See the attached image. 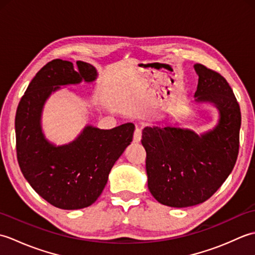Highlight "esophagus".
I'll return each mask as SVG.
<instances>
[{"mask_svg": "<svg viewBox=\"0 0 255 255\" xmlns=\"http://www.w3.org/2000/svg\"><path fill=\"white\" fill-rule=\"evenodd\" d=\"M141 141V129L140 128H137L136 130H134L133 132V142H140Z\"/></svg>", "mask_w": 255, "mask_h": 255, "instance_id": "34e87169", "label": "esophagus"}]
</instances>
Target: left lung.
Masks as SVG:
<instances>
[{
    "instance_id": "obj_1",
    "label": "left lung",
    "mask_w": 255,
    "mask_h": 255,
    "mask_svg": "<svg viewBox=\"0 0 255 255\" xmlns=\"http://www.w3.org/2000/svg\"><path fill=\"white\" fill-rule=\"evenodd\" d=\"M194 69L198 75L195 103L217 108L216 126L196 133L165 119L142 130L149 191L162 205L175 208L213 196L234 170L239 152L241 113L230 85L203 64Z\"/></svg>"
}]
</instances>
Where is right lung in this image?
Returning a JSON list of instances; mask_svg holds the SVG:
<instances>
[{
    "instance_id": "1",
    "label": "right lung",
    "mask_w": 255,
    "mask_h": 255,
    "mask_svg": "<svg viewBox=\"0 0 255 255\" xmlns=\"http://www.w3.org/2000/svg\"><path fill=\"white\" fill-rule=\"evenodd\" d=\"M95 67L56 59L31 80L15 117L16 151L24 177L35 192L61 209L89 207L100 197L113 165L130 144L134 125L113 129L86 125L71 142L57 145L45 136L41 116L47 100L61 86L93 83Z\"/></svg>"
}]
</instances>
